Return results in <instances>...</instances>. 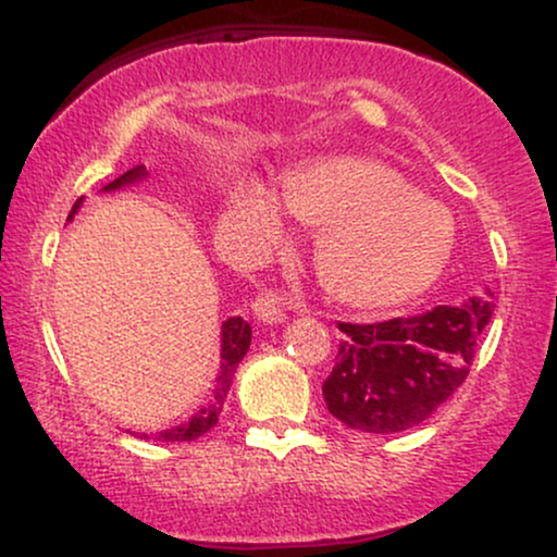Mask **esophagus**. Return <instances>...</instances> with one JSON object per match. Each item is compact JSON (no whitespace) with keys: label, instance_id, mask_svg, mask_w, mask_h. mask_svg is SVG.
<instances>
[{"label":"esophagus","instance_id":"obj_1","mask_svg":"<svg viewBox=\"0 0 557 557\" xmlns=\"http://www.w3.org/2000/svg\"><path fill=\"white\" fill-rule=\"evenodd\" d=\"M251 311H253V317L264 324H283L285 322L283 304H280V298L272 296V293H261V296L251 304Z\"/></svg>","mask_w":557,"mask_h":557}]
</instances>
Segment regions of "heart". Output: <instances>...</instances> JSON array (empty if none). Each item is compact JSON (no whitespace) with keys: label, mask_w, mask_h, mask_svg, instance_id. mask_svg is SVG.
I'll return each instance as SVG.
<instances>
[{"label":"heart","mask_w":557,"mask_h":557,"mask_svg":"<svg viewBox=\"0 0 557 557\" xmlns=\"http://www.w3.org/2000/svg\"><path fill=\"white\" fill-rule=\"evenodd\" d=\"M285 203L319 227L314 270L332 298L356 309H382L421 296L456 248V225L440 201L417 194L387 164L359 157L319 159L287 175ZM230 230L257 246L285 235L277 190L240 175L225 196Z\"/></svg>","instance_id":"b5f03b06"}]
</instances>
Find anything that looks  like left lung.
Wrapping results in <instances>:
<instances>
[{
	"mask_svg": "<svg viewBox=\"0 0 557 557\" xmlns=\"http://www.w3.org/2000/svg\"><path fill=\"white\" fill-rule=\"evenodd\" d=\"M490 287L458 306L380 324L341 322L335 369L322 393L345 426L372 434L411 430L463 385L490 324Z\"/></svg>",
	"mask_w": 557,
	"mask_h": 557,
	"instance_id": "obj_1",
	"label": "left lung"
}]
</instances>
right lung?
I'll return each instance as SVG.
<instances>
[{
	"instance_id": "add662e5",
	"label": "right lung",
	"mask_w": 557,
	"mask_h": 557,
	"mask_svg": "<svg viewBox=\"0 0 557 557\" xmlns=\"http://www.w3.org/2000/svg\"><path fill=\"white\" fill-rule=\"evenodd\" d=\"M146 177H149V172H146L144 164H138V168L123 172L117 181L104 185V188H101V194H112V190L127 188V185H136L140 181H146ZM81 203H83V198L75 201V207H73V212H70L67 222H73V216L78 214ZM248 345H251V327H248L246 319L230 317L227 322H222L220 374H216V387H214L212 400L203 403V406L198 408L194 417H190L188 421H183V424L157 432V440H162V443H188V440L201 437V434H207L209 430H212V426H216V419H220L222 406H225L227 389H230V385H233V374H235V369H238V363L243 361V356H246ZM140 437L146 440L149 434H140Z\"/></svg>"
}]
</instances>
